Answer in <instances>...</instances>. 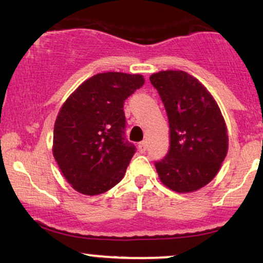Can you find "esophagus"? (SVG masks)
<instances>
[{
    "mask_svg": "<svg viewBox=\"0 0 263 263\" xmlns=\"http://www.w3.org/2000/svg\"><path fill=\"white\" fill-rule=\"evenodd\" d=\"M146 148H147L146 141H141L140 144H139V151H140L141 154H145V152H146Z\"/></svg>",
    "mask_w": 263,
    "mask_h": 263,
    "instance_id": "34e87169",
    "label": "esophagus"
}]
</instances>
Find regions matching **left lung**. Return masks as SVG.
I'll return each mask as SVG.
<instances>
[{
	"label": "left lung",
	"instance_id": "8db88e82",
	"mask_svg": "<svg viewBox=\"0 0 263 263\" xmlns=\"http://www.w3.org/2000/svg\"><path fill=\"white\" fill-rule=\"evenodd\" d=\"M170 123V151L155 163L162 183L177 193H193L218 173L228 151L221 109L209 90L183 70L150 77Z\"/></svg>",
	"mask_w": 263,
	"mask_h": 263
}]
</instances>
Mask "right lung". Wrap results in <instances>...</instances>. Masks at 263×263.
Returning a JSON list of instances; mask_svg holds the SVG:
<instances>
[{
    "mask_svg": "<svg viewBox=\"0 0 263 263\" xmlns=\"http://www.w3.org/2000/svg\"><path fill=\"white\" fill-rule=\"evenodd\" d=\"M144 83L140 74H96L61 107L52 152L64 178L78 193L99 195L123 179L135 154V146L124 137L123 105Z\"/></svg>",
    "mask_w": 263,
    "mask_h": 263,
    "instance_id": "right-lung-1",
    "label": "right lung"
}]
</instances>
